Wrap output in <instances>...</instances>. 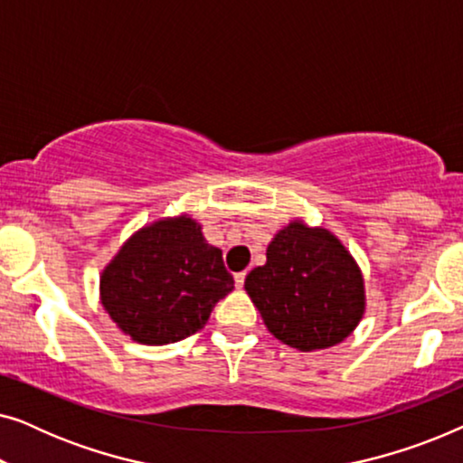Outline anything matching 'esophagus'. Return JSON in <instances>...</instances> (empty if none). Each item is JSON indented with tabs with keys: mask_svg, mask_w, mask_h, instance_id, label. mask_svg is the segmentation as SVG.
I'll return each instance as SVG.
<instances>
[{
	"mask_svg": "<svg viewBox=\"0 0 463 463\" xmlns=\"http://www.w3.org/2000/svg\"><path fill=\"white\" fill-rule=\"evenodd\" d=\"M233 280H236V287L242 288L244 287V280H246V271H240V274L233 276Z\"/></svg>",
	"mask_w": 463,
	"mask_h": 463,
	"instance_id": "obj_1",
	"label": "esophagus"
}]
</instances>
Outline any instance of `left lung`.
Segmentation results:
<instances>
[{
	"instance_id": "1",
	"label": "left lung",
	"mask_w": 463,
	"mask_h": 463,
	"mask_svg": "<svg viewBox=\"0 0 463 463\" xmlns=\"http://www.w3.org/2000/svg\"><path fill=\"white\" fill-rule=\"evenodd\" d=\"M244 288L268 331L301 352L344 341L364 314V280L331 232L293 221L268 246Z\"/></svg>"
}]
</instances>
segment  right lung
I'll list each match as a JSON object with an SVG mask.
<instances>
[{
	"label": "right lung",
	"mask_w": 463,
	"mask_h": 463,
	"mask_svg": "<svg viewBox=\"0 0 463 463\" xmlns=\"http://www.w3.org/2000/svg\"><path fill=\"white\" fill-rule=\"evenodd\" d=\"M233 290L217 246L181 214L145 225L126 240L100 276V303L130 339L175 344L198 333Z\"/></svg>",
	"instance_id": "add662e5"
}]
</instances>
